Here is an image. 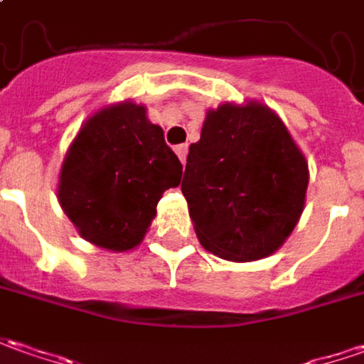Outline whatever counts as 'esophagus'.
<instances>
[{"instance_id": "obj_1", "label": "esophagus", "mask_w": 364, "mask_h": 364, "mask_svg": "<svg viewBox=\"0 0 364 364\" xmlns=\"http://www.w3.org/2000/svg\"><path fill=\"white\" fill-rule=\"evenodd\" d=\"M187 145H177V147H175V153H177V157H179V159H181V163L183 165H185V159H187Z\"/></svg>"}]
</instances>
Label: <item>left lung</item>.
I'll return each instance as SVG.
<instances>
[{"label": "left lung", "mask_w": 364, "mask_h": 364, "mask_svg": "<svg viewBox=\"0 0 364 364\" xmlns=\"http://www.w3.org/2000/svg\"><path fill=\"white\" fill-rule=\"evenodd\" d=\"M309 165L271 107L221 103L191 143L181 191L199 243L225 261L273 255L305 209Z\"/></svg>", "instance_id": "8db88e82"}]
</instances>
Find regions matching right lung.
<instances>
[{
	"label": "right lung",
	"instance_id": "1",
	"mask_svg": "<svg viewBox=\"0 0 364 364\" xmlns=\"http://www.w3.org/2000/svg\"><path fill=\"white\" fill-rule=\"evenodd\" d=\"M181 175L161 127L127 99L81 125L61 163L58 199L85 241L123 253L143 241L163 193Z\"/></svg>",
	"mask_w": 364,
	"mask_h": 364
}]
</instances>
